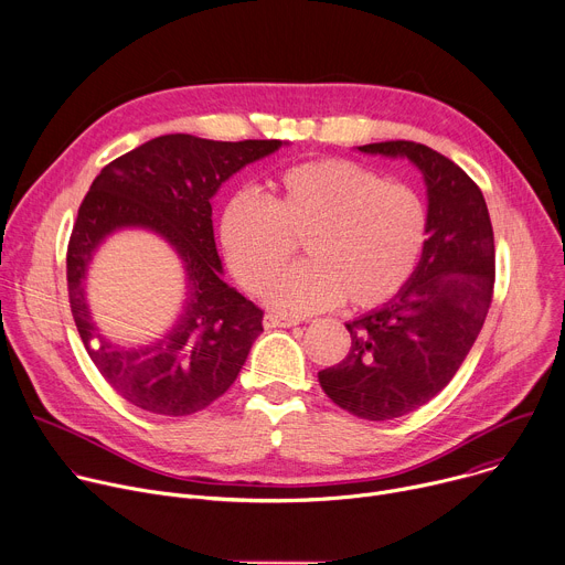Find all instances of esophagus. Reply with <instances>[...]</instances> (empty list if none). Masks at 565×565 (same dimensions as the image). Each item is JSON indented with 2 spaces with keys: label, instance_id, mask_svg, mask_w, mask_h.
Listing matches in <instances>:
<instances>
[{
  "label": "esophagus",
  "instance_id": "1",
  "mask_svg": "<svg viewBox=\"0 0 565 565\" xmlns=\"http://www.w3.org/2000/svg\"><path fill=\"white\" fill-rule=\"evenodd\" d=\"M299 322L292 320V318H281V316H275V313H268L264 318V327L266 329H290V327H297Z\"/></svg>",
  "mask_w": 565,
  "mask_h": 565
}]
</instances>
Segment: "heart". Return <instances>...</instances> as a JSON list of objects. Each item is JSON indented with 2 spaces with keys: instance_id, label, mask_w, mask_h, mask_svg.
Segmentation results:
<instances>
[{
  "instance_id": "obj_1",
  "label": "heart",
  "mask_w": 565,
  "mask_h": 565,
  "mask_svg": "<svg viewBox=\"0 0 565 565\" xmlns=\"http://www.w3.org/2000/svg\"><path fill=\"white\" fill-rule=\"evenodd\" d=\"M301 239L310 259L274 277ZM221 243L236 277L254 292L274 280L268 301L286 316H311L347 297L374 309L413 279L426 243L428 207L405 182L349 160L284 169L268 202L234 195L221 216Z\"/></svg>"
}]
</instances>
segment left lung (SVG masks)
Listing matches in <instances>:
<instances>
[{"mask_svg": "<svg viewBox=\"0 0 565 565\" xmlns=\"http://www.w3.org/2000/svg\"><path fill=\"white\" fill-rule=\"evenodd\" d=\"M358 150L407 158L428 189V243L413 279L381 309L347 322V358L318 374L347 413L387 422L426 405L465 363L491 306L495 247L480 186L441 152L403 139Z\"/></svg>", "mask_w": 565, "mask_h": 565, "instance_id": "obj_1", "label": "left lung"}]
</instances>
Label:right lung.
I'll return each mask as SVG.
<instances>
[{
	"instance_id": "right-lung-1",
	"label": "right lung",
	"mask_w": 565,
	"mask_h": 565,
	"mask_svg": "<svg viewBox=\"0 0 565 565\" xmlns=\"http://www.w3.org/2000/svg\"><path fill=\"white\" fill-rule=\"evenodd\" d=\"M281 143L162 135L104 167L83 198L67 247L72 316L100 376L146 413L186 417L214 403L236 381L252 342L264 331L259 306L223 281L212 198L236 171ZM132 226L162 235L181 256L185 301L162 339L124 348L93 324L84 279L99 243Z\"/></svg>"
}]
</instances>
